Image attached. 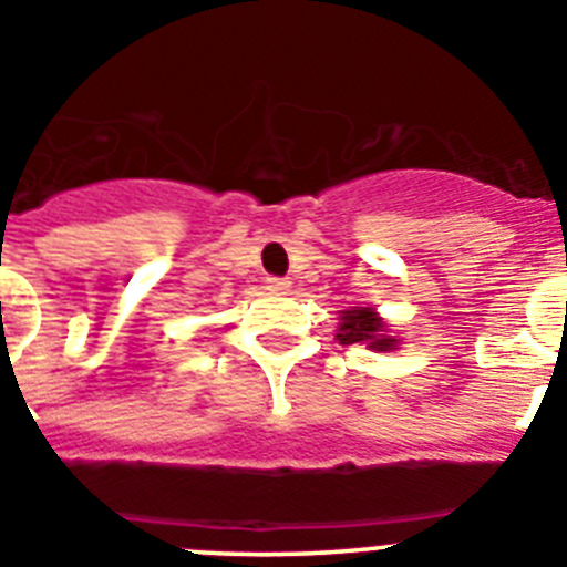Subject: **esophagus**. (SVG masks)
Returning a JSON list of instances; mask_svg holds the SVG:
<instances>
[{"label": "esophagus", "instance_id": "1", "mask_svg": "<svg viewBox=\"0 0 567 567\" xmlns=\"http://www.w3.org/2000/svg\"><path fill=\"white\" fill-rule=\"evenodd\" d=\"M289 284H292V280H289V278H278V275L267 278V289H269V292H287Z\"/></svg>", "mask_w": 567, "mask_h": 567}]
</instances>
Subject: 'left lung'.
<instances>
[{
  "mask_svg": "<svg viewBox=\"0 0 567 567\" xmlns=\"http://www.w3.org/2000/svg\"><path fill=\"white\" fill-rule=\"evenodd\" d=\"M383 332V320H380L372 309H346V312L340 315V343H369L372 349L385 352V349H392L394 346V338H389V334Z\"/></svg>",
  "mask_w": 567,
  "mask_h": 567,
  "instance_id": "left-lung-1",
  "label": "left lung"
}]
</instances>
